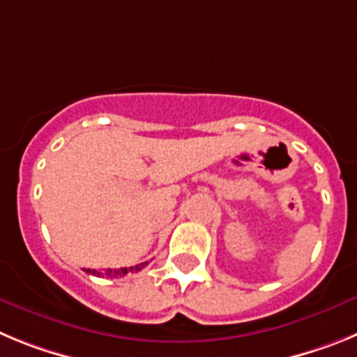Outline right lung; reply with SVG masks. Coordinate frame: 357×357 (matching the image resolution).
Listing matches in <instances>:
<instances>
[{"label":"right lung","instance_id":"right-lung-1","mask_svg":"<svg viewBox=\"0 0 357 357\" xmlns=\"http://www.w3.org/2000/svg\"><path fill=\"white\" fill-rule=\"evenodd\" d=\"M144 264H148V263L135 264V266H132V268H121V270H107L105 275L107 277H121V275H127L128 272H139V270H143L144 268ZM87 273H91V275H96V277L103 275V273L96 272V270H87Z\"/></svg>","mask_w":357,"mask_h":357}]
</instances>
